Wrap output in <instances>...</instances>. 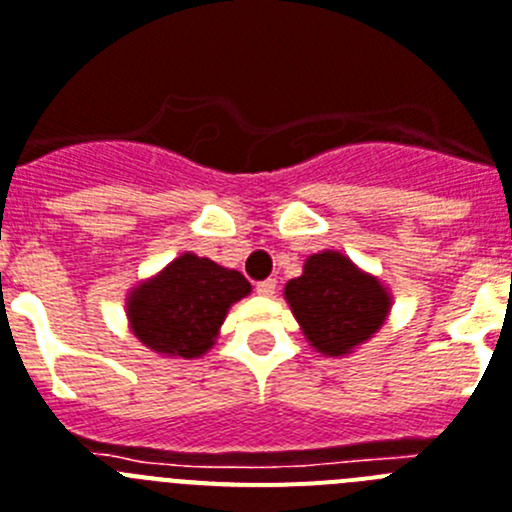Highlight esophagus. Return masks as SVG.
I'll return each instance as SVG.
<instances>
[{"instance_id":"1","label":"esophagus","mask_w":512,"mask_h":512,"mask_svg":"<svg viewBox=\"0 0 512 512\" xmlns=\"http://www.w3.org/2000/svg\"><path fill=\"white\" fill-rule=\"evenodd\" d=\"M255 291L260 293V296H273V293H275V281H273V278H268V281H260L255 286Z\"/></svg>"}]
</instances>
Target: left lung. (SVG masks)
Wrapping results in <instances>:
<instances>
[{
  "label": "left lung",
  "instance_id": "8db88e82",
  "mask_svg": "<svg viewBox=\"0 0 512 512\" xmlns=\"http://www.w3.org/2000/svg\"><path fill=\"white\" fill-rule=\"evenodd\" d=\"M286 301L306 340L324 355L350 353L384 324L389 293L340 252L311 255L304 275L286 283Z\"/></svg>",
  "mask_w": 512,
  "mask_h": 512
}]
</instances>
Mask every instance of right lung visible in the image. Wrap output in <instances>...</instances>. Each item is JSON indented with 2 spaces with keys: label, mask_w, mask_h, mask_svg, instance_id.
<instances>
[{
  "label": "right lung",
  "mask_w": 512,
  "mask_h": 512,
  "mask_svg": "<svg viewBox=\"0 0 512 512\" xmlns=\"http://www.w3.org/2000/svg\"><path fill=\"white\" fill-rule=\"evenodd\" d=\"M250 288L237 270L188 252L131 293L128 319L133 335L157 353L198 358L219 335L229 306Z\"/></svg>",
  "instance_id": "1"
}]
</instances>
